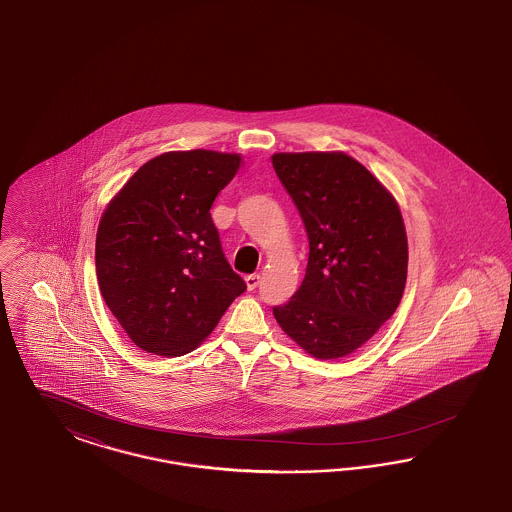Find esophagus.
I'll use <instances>...</instances> for the list:
<instances>
[{"label":"esophagus","mask_w":512,"mask_h":512,"mask_svg":"<svg viewBox=\"0 0 512 512\" xmlns=\"http://www.w3.org/2000/svg\"><path fill=\"white\" fill-rule=\"evenodd\" d=\"M245 283H247L248 290H254V288H258V284H260V275H258V273L247 275V277H245Z\"/></svg>","instance_id":"esophagus-1"}]
</instances>
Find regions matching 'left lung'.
Masks as SVG:
<instances>
[{"label": "left lung", "mask_w": 512, "mask_h": 512, "mask_svg": "<svg viewBox=\"0 0 512 512\" xmlns=\"http://www.w3.org/2000/svg\"><path fill=\"white\" fill-rule=\"evenodd\" d=\"M271 161L309 239L302 286L273 315L309 355L340 359L397 311L408 273L402 214L345 153H275Z\"/></svg>", "instance_id": "left-lung-1"}]
</instances>
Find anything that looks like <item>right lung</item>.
Masks as SVG:
<instances>
[{"label": "right lung", "mask_w": 512, "mask_h": 512, "mask_svg": "<svg viewBox=\"0 0 512 512\" xmlns=\"http://www.w3.org/2000/svg\"><path fill=\"white\" fill-rule=\"evenodd\" d=\"M239 165L237 153H163L134 172L104 210L98 286L140 349L161 357L190 353L247 290L210 216Z\"/></svg>", "instance_id": "right-lung-1"}]
</instances>
